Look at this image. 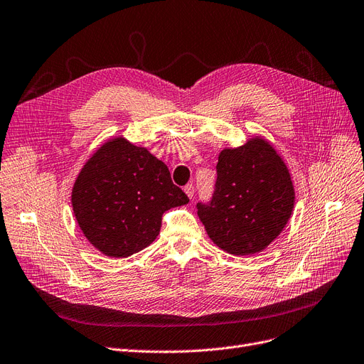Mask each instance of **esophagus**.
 Segmentation results:
<instances>
[{"label":"esophagus","instance_id":"34e87169","mask_svg":"<svg viewBox=\"0 0 364 364\" xmlns=\"http://www.w3.org/2000/svg\"><path fill=\"white\" fill-rule=\"evenodd\" d=\"M184 192H186V195L188 196V198H193V195H195V187H193V184H187L186 187H184Z\"/></svg>","mask_w":364,"mask_h":364}]
</instances>
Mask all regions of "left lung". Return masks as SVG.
<instances>
[{"instance_id":"left-lung-1","label":"left lung","mask_w":364,"mask_h":364,"mask_svg":"<svg viewBox=\"0 0 364 364\" xmlns=\"http://www.w3.org/2000/svg\"><path fill=\"white\" fill-rule=\"evenodd\" d=\"M217 180L198 215L215 245L235 256L262 251L291 215L294 188L289 169L267 141L252 138L218 156Z\"/></svg>"}]
</instances>
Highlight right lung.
I'll return each instance as SVG.
<instances>
[{
  "instance_id": "1",
  "label": "right lung",
  "mask_w": 364,
  "mask_h": 364,
  "mask_svg": "<svg viewBox=\"0 0 364 364\" xmlns=\"http://www.w3.org/2000/svg\"><path fill=\"white\" fill-rule=\"evenodd\" d=\"M71 202L89 242L120 259L150 245L159 235L164 213L186 205L188 198L147 149L114 138L78 173Z\"/></svg>"
}]
</instances>
